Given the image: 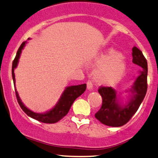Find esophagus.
<instances>
[{"mask_svg":"<svg viewBox=\"0 0 158 158\" xmlns=\"http://www.w3.org/2000/svg\"><path fill=\"white\" fill-rule=\"evenodd\" d=\"M86 84H87V89H93V83H92V81L89 80V81H87V83H86Z\"/></svg>","mask_w":158,"mask_h":158,"instance_id":"1","label":"esophagus"}]
</instances>
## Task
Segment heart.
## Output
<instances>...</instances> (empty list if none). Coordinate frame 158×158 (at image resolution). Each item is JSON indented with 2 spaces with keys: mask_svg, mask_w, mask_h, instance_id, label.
<instances>
[{
  "mask_svg": "<svg viewBox=\"0 0 158 158\" xmlns=\"http://www.w3.org/2000/svg\"><path fill=\"white\" fill-rule=\"evenodd\" d=\"M92 65L98 67L95 78L104 84H112L119 81L126 70L125 59L114 48L99 55L93 60Z\"/></svg>",
  "mask_w": 158,
  "mask_h": 158,
  "instance_id": "obj_1",
  "label": "heart"
}]
</instances>
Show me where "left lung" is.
Segmentation results:
<instances>
[{
	"label": "left lung",
	"mask_w": 158,
	"mask_h": 158,
	"mask_svg": "<svg viewBox=\"0 0 158 158\" xmlns=\"http://www.w3.org/2000/svg\"><path fill=\"white\" fill-rule=\"evenodd\" d=\"M132 62L143 68L140 75L135 80L131 92L132 98L129 104L121 106L117 101L116 91L111 86H99L98 92L102 97V104L95 117L101 123L111 127H121L127 123L135 114L145 98L148 89V62L143 52L132 48Z\"/></svg>",
	"instance_id": "obj_1"
}]
</instances>
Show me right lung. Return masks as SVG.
<instances>
[{
  "label": "right lung",
  "instance_id": "add662e5",
  "mask_svg": "<svg viewBox=\"0 0 158 158\" xmlns=\"http://www.w3.org/2000/svg\"><path fill=\"white\" fill-rule=\"evenodd\" d=\"M26 44V41H23L20 46L18 52L16 53V56H15L14 60L13 61L12 64V77L13 80V84L15 85V75H14V69L17 66L18 62L21 55V51L23 49L24 46ZM86 84H80V85L77 86H68L64 90L63 94H62L61 98L58 102L56 105L52 109V110L48 111V112L44 113V114H40V113H35L30 110H28L27 107H26L22 103L20 97L16 92V89H15V96L16 99L19 102L20 106L23 110L24 112L26 113L28 116H29L32 118H34L36 120L41 122L44 123H48V124H54L59 122L60 119H61L64 117H65L67 113L69 111L71 106H72L73 102L75 101L77 97H79L81 94H83L84 91L86 90Z\"/></svg>",
  "mask_w": 158,
  "mask_h": 158
}]
</instances>
